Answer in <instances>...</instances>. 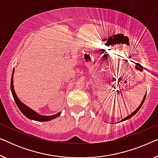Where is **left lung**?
<instances>
[{
  "label": "left lung",
  "instance_id": "obj_1",
  "mask_svg": "<svg viewBox=\"0 0 158 158\" xmlns=\"http://www.w3.org/2000/svg\"><path fill=\"white\" fill-rule=\"evenodd\" d=\"M145 98H146V94H145V96H144V97L143 100H142V101L141 104H140V105H139V106L137 108V110H136V111H134L132 114H130V115H129V116H127V117H126V118H124V119H122V122H123V121H125V120H127V119H129V118H130L131 117H132V116H133L134 115H135V114H137V112H138V111H139V110L140 109V108H141V107H142V104H143V103L144 102V100H145Z\"/></svg>",
  "mask_w": 158,
  "mask_h": 158
}]
</instances>
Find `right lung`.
<instances>
[{
	"mask_svg": "<svg viewBox=\"0 0 158 158\" xmlns=\"http://www.w3.org/2000/svg\"><path fill=\"white\" fill-rule=\"evenodd\" d=\"M14 70H13V74L11 76V80H10V90H11L13 97H14V99L16 102L17 106L19 109V110L21 111L23 115L27 116V118H30V119L37 121V122H48V121L52 120L54 118L58 117L60 115V113H57V114H55V115L52 116H42L36 113L35 111H34L33 110L29 109V107H27V106L23 104L20 101V100L17 97L16 93L14 91V84H13V75H14Z\"/></svg>",
	"mask_w": 158,
	"mask_h": 158,
	"instance_id": "1",
	"label": "right lung"
}]
</instances>
